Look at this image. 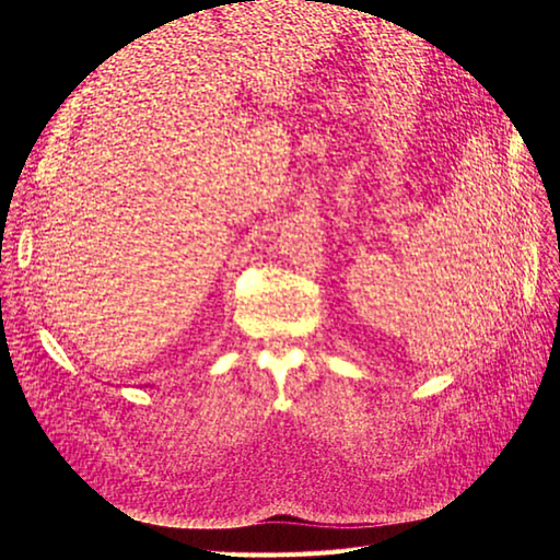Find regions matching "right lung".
Instances as JSON below:
<instances>
[{"mask_svg": "<svg viewBox=\"0 0 560 560\" xmlns=\"http://www.w3.org/2000/svg\"><path fill=\"white\" fill-rule=\"evenodd\" d=\"M252 2H254V0H252Z\"/></svg>", "mask_w": 560, "mask_h": 560, "instance_id": "add662e5", "label": "right lung"}]
</instances>
